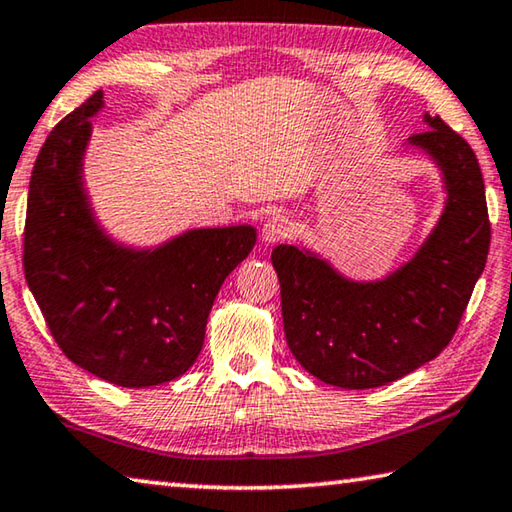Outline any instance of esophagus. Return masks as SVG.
<instances>
[{"label": "esophagus", "instance_id": "obj_1", "mask_svg": "<svg viewBox=\"0 0 512 512\" xmlns=\"http://www.w3.org/2000/svg\"><path fill=\"white\" fill-rule=\"evenodd\" d=\"M287 234H289V221L285 216H273L262 227L264 243H278L282 239H287Z\"/></svg>", "mask_w": 512, "mask_h": 512}]
</instances>
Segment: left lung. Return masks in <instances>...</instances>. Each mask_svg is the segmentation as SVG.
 Segmentation results:
<instances>
[{"label":"left lung","instance_id":"1","mask_svg":"<svg viewBox=\"0 0 512 512\" xmlns=\"http://www.w3.org/2000/svg\"><path fill=\"white\" fill-rule=\"evenodd\" d=\"M408 139L440 168L446 200L419 250L380 280H351L303 246H275L289 351L323 383L371 389L440 355L490 250L485 184L474 150L440 116Z\"/></svg>","mask_w":512,"mask_h":512}]
</instances>
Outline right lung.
Masks as SVG:
<instances>
[{"mask_svg": "<svg viewBox=\"0 0 512 512\" xmlns=\"http://www.w3.org/2000/svg\"><path fill=\"white\" fill-rule=\"evenodd\" d=\"M102 91L56 125L38 152L24 225V278L66 358L120 387L191 369L218 289L257 241L253 225L198 227L154 248L111 239L84 186Z\"/></svg>", "mask_w": 512, "mask_h": 512, "instance_id": "add662e5", "label": "right lung"}]
</instances>
